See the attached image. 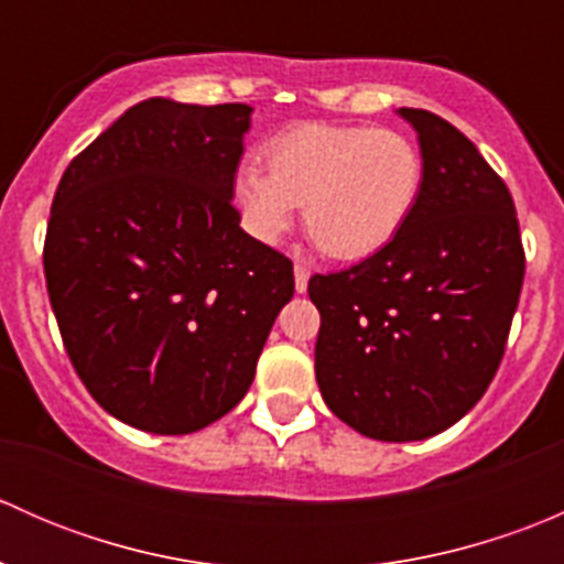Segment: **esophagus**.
<instances>
[{
	"mask_svg": "<svg viewBox=\"0 0 564 564\" xmlns=\"http://www.w3.org/2000/svg\"><path fill=\"white\" fill-rule=\"evenodd\" d=\"M308 278H311V270L305 264H294V289H297L300 294L308 292Z\"/></svg>",
	"mask_w": 564,
	"mask_h": 564,
	"instance_id": "1",
	"label": "esophagus"
}]
</instances>
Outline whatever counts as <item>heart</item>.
Instances as JSON below:
<instances>
[{"label":"heart","instance_id":"1","mask_svg":"<svg viewBox=\"0 0 564 564\" xmlns=\"http://www.w3.org/2000/svg\"><path fill=\"white\" fill-rule=\"evenodd\" d=\"M267 172L246 163L235 198L256 240L278 242L305 204L311 240L333 259L377 253L401 231L423 187V155L390 128L305 122L272 135Z\"/></svg>","mask_w":564,"mask_h":564}]
</instances>
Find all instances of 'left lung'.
Listing matches in <instances>:
<instances>
[{
  "mask_svg": "<svg viewBox=\"0 0 564 564\" xmlns=\"http://www.w3.org/2000/svg\"><path fill=\"white\" fill-rule=\"evenodd\" d=\"M417 130L423 187L395 237L360 264L308 281L322 316L316 382L362 436L429 440L491 384L524 283V246L502 176L447 119L401 108Z\"/></svg>",
  "mask_w": 564,
  "mask_h": 564,
  "instance_id": "1",
  "label": "left lung"
}]
</instances>
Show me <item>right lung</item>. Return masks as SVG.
Segmentation results:
<instances>
[{"mask_svg": "<svg viewBox=\"0 0 564 564\" xmlns=\"http://www.w3.org/2000/svg\"><path fill=\"white\" fill-rule=\"evenodd\" d=\"M246 104L150 98L62 174L43 270L62 344L89 395L150 434H193L253 382L292 261L231 204Z\"/></svg>", "mask_w": 564, "mask_h": 564, "instance_id": "add662e5", "label": "right lung"}]
</instances>
